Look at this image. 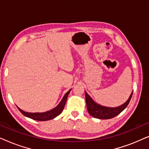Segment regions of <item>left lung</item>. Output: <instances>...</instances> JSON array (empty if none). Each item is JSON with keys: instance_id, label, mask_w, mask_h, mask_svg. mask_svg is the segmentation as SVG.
<instances>
[{"instance_id": "left-lung-1", "label": "left lung", "mask_w": 149, "mask_h": 149, "mask_svg": "<svg viewBox=\"0 0 149 149\" xmlns=\"http://www.w3.org/2000/svg\"><path fill=\"white\" fill-rule=\"evenodd\" d=\"M85 93V100H86V104H87V109L88 111V113L89 115L92 116L93 117L97 118V119H109L111 118H113L116 117V116L119 115L127 107L129 104L130 100L132 98V92L130 95L129 99L126 101L123 104L118 107L115 108H111V107H103L98 104L95 103L94 101L93 100L92 98L87 94L86 91Z\"/></svg>"}]
</instances>
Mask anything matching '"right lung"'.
I'll list each match as a JSON object with an SVG mask.
<instances>
[{
  "instance_id": "right-lung-1",
  "label": "right lung",
  "mask_w": 149,
  "mask_h": 149,
  "mask_svg": "<svg viewBox=\"0 0 149 149\" xmlns=\"http://www.w3.org/2000/svg\"><path fill=\"white\" fill-rule=\"evenodd\" d=\"M70 90L71 89H70L68 91H67L66 94L64 95V96L63 97L62 101L60 102V104H59L56 108L51 110V111L45 112V113H27V112L22 111V109H20L19 108H18L17 107V109H19V111L21 112L24 116H26V117H29L30 119H32L34 120H36V121H48V120L54 119V118L56 117L57 116H58L60 114L62 113L63 110H64L65 104H66L67 97H68V95L69 94V93H70Z\"/></svg>"
}]
</instances>
